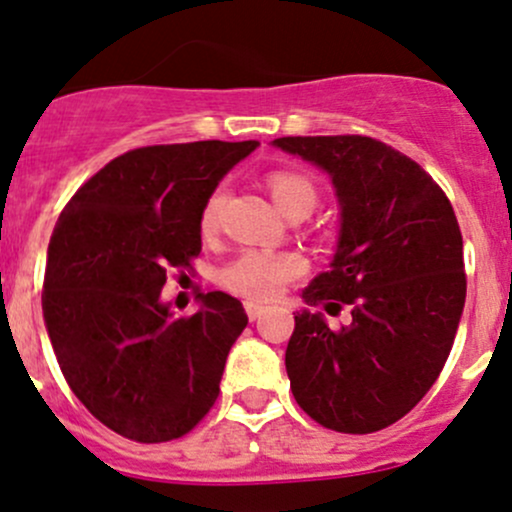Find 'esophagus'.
<instances>
[{"instance_id":"1","label":"esophagus","mask_w":512,"mask_h":512,"mask_svg":"<svg viewBox=\"0 0 512 512\" xmlns=\"http://www.w3.org/2000/svg\"><path fill=\"white\" fill-rule=\"evenodd\" d=\"M245 311H247V318L250 320H257L262 316V313H265V306H262V303H252V301H247L245 303Z\"/></svg>"}]
</instances>
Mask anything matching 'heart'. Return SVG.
Listing matches in <instances>:
<instances>
[{
    "label": "heart",
    "instance_id": "heart-1",
    "mask_svg": "<svg viewBox=\"0 0 512 512\" xmlns=\"http://www.w3.org/2000/svg\"><path fill=\"white\" fill-rule=\"evenodd\" d=\"M267 189L272 199L286 216L291 213H311L316 209L318 192L316 184L301 172L277 170L267 177ZM223 209V192L216 189L209 199H206L204 209H201L199 228L201 235L216 233L218 218ZM306 272V260L296 252H269V250H245L238 257L228 262L226 267L218 272V282L226 286L233 294L245 296V299L267 301L274 299L286 284L294 282L296 277Z\"/></svg>",
    "mask_w": 512,
    "mask_h": 512
}]
</instances>
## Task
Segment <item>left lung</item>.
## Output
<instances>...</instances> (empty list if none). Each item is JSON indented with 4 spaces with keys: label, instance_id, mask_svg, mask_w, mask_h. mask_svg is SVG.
<instances>
[{
    "label": "left lung",
    "instance_id": "obj_1",
    "mask_svg": "<svg viewBox=\"0 0 512 512\" xmlns=\"http://www.w3.org/2000/svg\"><path fill=\"white\" fill-rule=\"evenodd\" d=\"M277 148L323 167L342 209L338 252L303 289L286 374L303 413L347 435L411 413L445 367L466 299L462 230L418 162L369 136H286Z\"/></svg>",
    "mask_w": 512,
    "mask_h": 512
}]
</instances>
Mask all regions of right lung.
Wrapping results in <instances>:
<instances>
[{
  "label": "right lung",
  "mask_w": 512,
  "mask_h": 512,
  "mask_svg": "<svg viewBox=\"0 0 512 512\" xmlns=\"http://www.w3.org/2000/svg\"><path fill=\"white\" fill-rule=\"evenodd\" d=\"M257 140L128 150L77 189L55 223L43 277L48 338L72 393L133 442L192 432L218 398L223 367L247 325L243 303L196 294L172 318L160 291L194 269L206 199Z\"/></svg>",
  "instance_id": "add662e5"
}]
</instances>
